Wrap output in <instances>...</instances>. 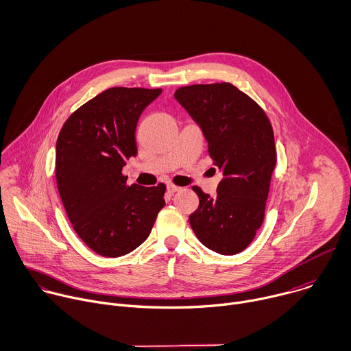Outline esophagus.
<instances>
[{
	"label": "esophagus",
	"mask_w": 351,
	"mask_h": 351,
	"mask_svg": "<svg viewBox=\"0 0 351 351\" xmlns=\"http://www.w3.org/2000/svg\"><path fill=\"white\" fill-rule=\"evenodd\" d=\"M180 189H181V186H177V185H174V184H167V191H169L170 193L178 192Z\"/></svg>",
	"instance_id": "obj_1"
}]
</instances>
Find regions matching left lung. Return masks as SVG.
<instances>
[{"label":"left lung","instance_id":"8db88e82","mask_svg":"<svg viewBox=\"0 0 351 351\" xmlns=\"http://www.w3.org/2000/svg\"><path fill=\"white\" fill-rule=\"evenodd\" d=\"M176 99L200 125L213 165L223 171L217 195L192 186L199 207L189 216L196 238L231 256L245 250L264 221L276 149L263 108L231 83L180 87Z\"/></svg>","mask_w":351,"mask_h":351}]
</instances>
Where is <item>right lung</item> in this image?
Masks as SVG:
<instances>
[{"instance_id":"add662e5","label":"right lung","mask_w":351,"mask_h":351,"mask_svg":"<svg viewBox=\"0 0 351 351\" xmlns=\"http://www.w3.org/2000/svg\"><path fill=\"white\" fill-rule=\"evenodd\" d=\"M160 93L162 88H109L75 110L59 131V196L76 234L104 257H120L141 245L166 204L163 182L130 186L121 173L136 155L138 119Z\"/></svg>"}]
</instances>
